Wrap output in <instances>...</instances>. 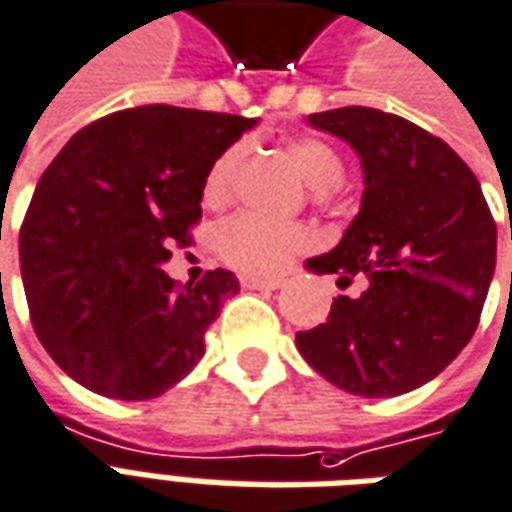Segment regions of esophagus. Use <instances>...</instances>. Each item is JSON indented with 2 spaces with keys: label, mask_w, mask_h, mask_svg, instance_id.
<instances>
[{
  "label": "esophagus",
  "mask_w": 512,
  "mask_h": 512,
  "mask_svg": "<svg viewBox=\"0 0 512 512\" xmlns=\"http://www.w3.org/2000/svg\"><path fill=\"white\" fill-rule=\"evenodd\" d=\"M241 285L246 291H277L280 288L277 280H255V277H241Z\"/></svg>",
  "instance_id": "34e87169"
}]
</instances>
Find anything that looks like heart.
<instances>
[{
    "instance_id": "heart-1",
    "label": "heart",
    "mask_w": 512,
    "mask_h": 512,
    "mask_svg": "<svg viewBox=\"0 0 512 512\" xmlns=\"http://www.w3.org/2000/svg\"><path fill=\"white\" fill-rule=\"evenodd\" d=\"M288 155L293 157V163L299 166L305 182L316 194H327L341 185L343 163L330 144L310 135H296L288 141ZM244 160V141L230 144L221 155H216L202 182V196L207 205H221L230 199ZM213 246L227 266L252 277H274L282 268H288L293 257L313 246V235L302 224H282V221L244 213L219 224L213 235Z\"/></svg>"
}]
</instances>
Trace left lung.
<instances>
[{
  "label": "left lung",
  "mask_w": 512,
  "mask_h": 512,
  "mask_svg": "<svg viewBox=\"0 0 512 512\" xmlns=\"http://www.w3.org/2000/svg\"><path fill=\"white\" fill-rule=\"evenodd\" d=\"M307 124L355 149L366 188L341 244L305 266L335 274L338 288L355 277L366 288L357 299L338 296L324 324L296 332V346L355 396L416 391L480 324L496 268V224L480 182L452 146L402 116L338 107Z\"/></svg>",
  "instance_id": "1"
}]
</instances>
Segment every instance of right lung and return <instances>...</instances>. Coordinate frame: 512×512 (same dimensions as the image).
I'll return each instance as SVG.
<instances>
[{
    "label": "right lung",
    "mask_w": 512,
    "mask_h": 512,
    "mask_svg": "<svg viewBox=\"0 0 512 512\" xmlns=\"http://www.w3.org/2000/svg\"><path fill=\"white\" fill-rule=\"evenodd\" d=\"M257 119L171 105L88 124L49 163L21 224V280L38 341L71 380L110 399L166 393L205 355L238 293L232 271L177 288L171 244H191L202 182Z\"/></svg>",
    "instance_id": "add662e5"
}]
</instances>
